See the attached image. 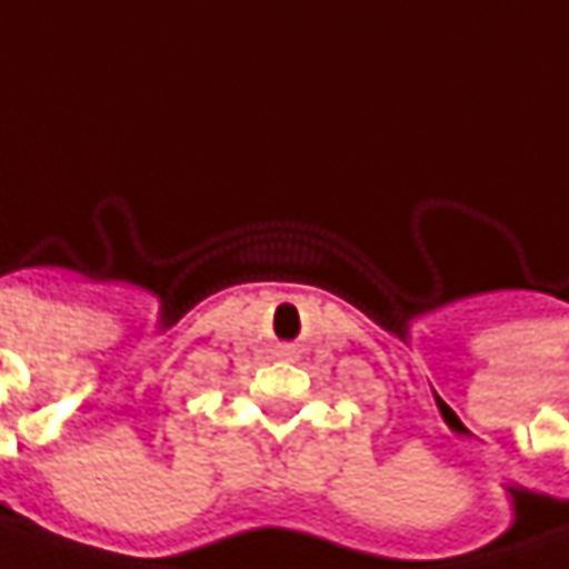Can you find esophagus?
Wrapping results in <instances>:
<instances>
[{"label":"esophagus","mask_w":569,"mask_h":569,"mask_svg":"<svg viewBox=\"0 0 569 569\" xmlns=\"http://www.w3.org/2000/svg\"><path fill=\"white\" fill-rule=\"evenodd\" d=\"M280 356H286V359H289V356H292V352H289V349H280Z\"/></svg>","instance_id":"34e87169"}]
</instances>
